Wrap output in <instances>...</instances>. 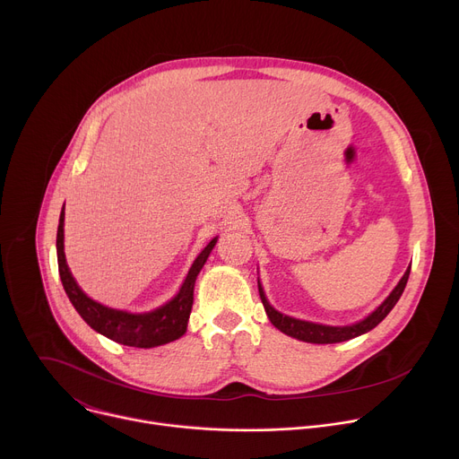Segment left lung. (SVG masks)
Returning a JSON list of instances; mask_svg holds the SVG:
<instances>
[{
	"label": "left lung",
	"mask_w": 459,
	"mask_h": 459,
	"mask_svg": "<svg viewBox=\"0 0 459 459\" xmlns=\"http://www.w3.org/2000/svg\"><path fill=\"white\" fill-rule=\"evenodd\" d=\"M409 274H411V267L407 269V273L403 274V278L400 280V283L396 285V289L388 294V298L372 312L368 314L365 319L354 323V325H347V326H329V325H319V323H310V321H303V319H296L290 316H285L281 312H278L265 298L264 287L259 285L257 281V289H259V298L264 301L265 312L271 319V323L280 329L283 334L296 338L299 342H307V343H340V342H347L352 340L356 336H361L368 331H372L376 325H379L386 314L394 308V305L398 303V299L402 298L405 285L409 281Z\"/></svg>",
	"instance_id": "1"
}]
</instances>
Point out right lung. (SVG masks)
Here are the masks:
<instances>
[{"mask_svg":"<svg viewBox=\"0 0 459 459\" xmlns=\"http://www.w3.org/2000/svg\"><path fill=\"white\" fill-rule=\"evenodd\" d=\"M63 209L59 214V225H57V236H56L57 269H59V278L65 292H67L71 303L74 305L78 314L85 319V323L91 325L96 333L126 347L152 349L181 338L186 333V321L192 310L195 278H198L200 271L204 269L205 261L212 252L218 238L211 239V243L200 252V255L194 259V264L179 292L170 301H167L165 305L151 312L130 314L126 310L110 308L91 299L73 278V273L69 271L67 259H65V252H63V221H65Z\"/></svg>","mask_w":459,"mask_h":459,"instance_id":"obj_1","label":"right lung"}]
</instances>
